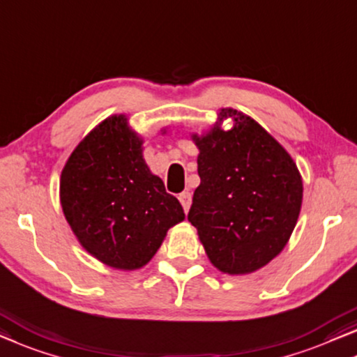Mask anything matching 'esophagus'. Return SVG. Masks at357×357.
<instances>
[{"mask_svg": "<svg viewBox=\"0 0 357 357\" xmlns=\"http://www.w3.org/2000/svg\"><path fill=\"white\" fill-rule=\"evenodd\" d=\"M178 201H180V204L183 206L185 213H187V211L190 209V206H191V193H190V191H183V193H180Z\"/></svg>", "mask_w": 357, "mask_h": 357, "instance_id": "1", "label": "esophagus"}]
</instances>
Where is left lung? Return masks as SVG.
Instances as JSON below:
<instances>
[{"label":"left lung","instance_id":"left-lung-1","mask_svg":"<svg viewBox=\"0 0 357 357\" xmlns=\"http://www.w3.org/2000/svg\"><path fill=\"white\" fill-rule=\"evenodd\" d=\"M219 117H231L234 127L193 135L201 183L188 220L219 271L250 273L285 248L303 182L290 154L259 123L235 109H222Z\"/></svg>","mask_w":357,"mask_h":357}]
</instances>
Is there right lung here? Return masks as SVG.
Listing matches in <instances>:
<instances>
[{
    "label": "right lung",
    "mask_w": 357,
    "mask_h": 357,
    "mask_svg": "<svg viewBox=\"0 0 357 357\" xmlns=\"http://www.w3.org/2000/svg\"><path fill=\"white\" fill-rule=\"evenodd\" d=\"M61 206L82 246L122 271L146 264L185 219L178 199L149 172L142 140L123 116L102 121L67 159Z\"/></svg>",
    "instance_id": "right-lung-1"
}]
</instances>
